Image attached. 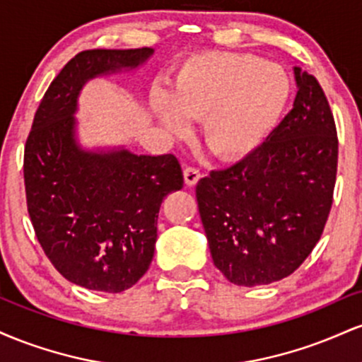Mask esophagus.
<instances>
[{
	"label": "esophagus",
	"instance_id": "obj_1",
	"mask_svg": "<svg viewBox=\"0 0 362 362\" xmlns=\"http://www.w3.org/2000/svg\"><path fill=\"white\" fill-rule=\"evenodd\" d=\"M184 178H185V184L189 187L195 185L199 182V178H201V172H199L197 168L194 167H189L184 170Z\"/></svg>",
	"mask_w": 362,
	"mask_h": 362
}]
</instances>
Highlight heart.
Listing matches in <instances>:
<instances>
[{"label": "heart", "instance_id": "heart-1", "mask_svg": "<svg viewBox=\"0 0 362 362\" xmlns=\"http://www.w3.org/2000/svg\"><path fill=\"white\" fill-rule=\"evenodd\" d=\"M284 69L250 54H206L187 61L172 93L153 88L149 103L175 138L201 120V139L213 156L235 161L252 155L276 127L289 100Z\"/></svg>", "mask_w": 362, "mask_h": 362}]
</instances>
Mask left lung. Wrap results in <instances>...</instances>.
Here are the masks:
<instances>
[{"instance_id":"left-lung-1","label":"left lung","mask_w":362,"mask_h":362,"mask_svg":"<svg viewBox=\"0 0 362 362\" xmlns=\"http://www.w3.org/2000/svg\"><path fill=\"white\" fill-rule=\"evenodd\" d=\"M293 110L265 143L195 187L214 265L236 286L293 274L325 228L337 175L334 115L313 74L294 66Z\"/></svg>"}]
</instances>
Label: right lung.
I'll return each mask as SVG.
<instances>
[{
  "mask_svg": "<svg viewBox=\"0 0 362 362\" xmlns=\"http://www.w3.org/2000/svg\"><path fill=\"white\" fill-rule=\"evenodd\" d=\"M155 49H91L73 57L45 91L25 144L32 224L54 267L81 288L120 293L149 269L163 199L184 187L173 155L124 146L85 148L78 98L90 80L134 71Z\"/></svg>",
  "mask_w": 362,
  "mask_h": 362,
  "instance_id": "1",
  "label": "right lung"
}]
</instances>
